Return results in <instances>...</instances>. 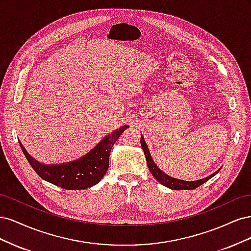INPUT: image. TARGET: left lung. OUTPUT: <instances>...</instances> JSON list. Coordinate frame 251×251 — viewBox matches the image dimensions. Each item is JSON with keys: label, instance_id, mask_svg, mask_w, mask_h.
<instances>
[{"label": "left lung", "instance_id": "1", "mask_svg": "<svg viewBox=\"0 0 251 251\" xmlns=\"http://www.w3.org/2000/svg\"><path fill=\"white\" fill-rule=\"evenodd\" d=\"M140 143H141V148L143 150V153L146 155V159H147V163L149 166V170L151 173V175L155 177V179L160 182V183L166 187H169L171 189H176V191H188V189H195L197 187H199L200 185H202L205 182L208 181L210 178H212L215 176L216 174H218L219 171L215 172L214 174L209 175L208 177H205L203 179L200 180H196V181H184L181 179H177V178H173L169 175H166L164 172H162L158 166L155 164V162L151 159V153L149 151V148L147 146L146 141H144L143 136L141 134V138H140Z\"/></svg>", "mask_w": 251, "mask_h": 251}]
</instances>
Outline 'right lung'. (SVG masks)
<instances>
[{
	"instance_id": "1",
	"label": "right lung",
	"mask_w": 251,
	"mask_h": 251,
	"mask_svg": "<svg viewBox=\"0 0 251 251\" xmlns=\"http://www.w3.org/2000/svg\"><path fill=\"white\" fill-rule=\"evenodd\" d=\"M128 126H120L102 138L89 153L66 163L44 164L30 155L20 142L21 149L28 162L45 181L69 191H78L93 186L100 182L109 168V158L112 147Z\"/></svg>"
}]
</instances>
